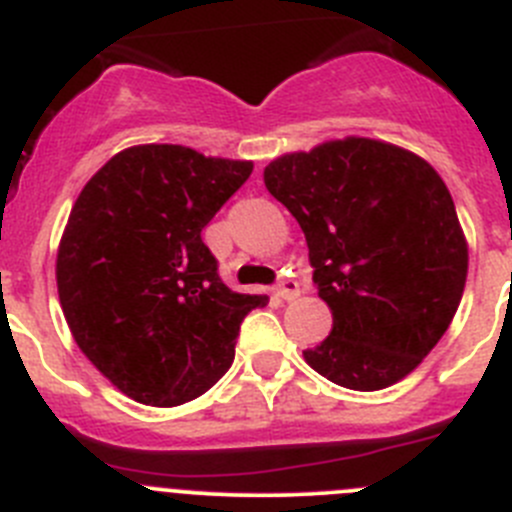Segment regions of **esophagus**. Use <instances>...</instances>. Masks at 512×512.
I'll use <instances>...</instances> for the list:
<instances>
[{"mask_svg":"<svg viewBox=\"0 0 512 512\" xmlns=\"http://www.w3.org/2000/svg\"><path fill=\"white\" fill-rule=\"evenodd\" d=\"M276 296H281L284 301H291L299 296V284L294 279H281V284L276 286Z\"/></svg>","mask_w":512,"mask_h":512,"instance_id":"1","label":"esophagus"}]
</instances>
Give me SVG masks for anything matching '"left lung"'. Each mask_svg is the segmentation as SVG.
<instances>
[{
  "mask_svg": "<svg viewBox=\"0 0 512 512\" xmlns=\"http://www.w3.org/2000/svg\"><path fill=\"white\" fill-rule=\"evenodd\" d=\"M264 183L299 221L334 319L306 364L357 392L415 372L467 279L465 233L440 173L412 150L349 135L279 155Z\"/></svg>",
  "mask_w": 512,
  "mask_h": 512,
  "instance_id": "left-lung-1",
  "label": "left lung"
}]
</instances>
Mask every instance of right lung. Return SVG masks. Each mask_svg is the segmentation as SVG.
Listing matches in <instances>:
<instances>
[{
    "instance_id": "right-lung-1",
    "label": "right lung",
    "mask_w": 512,
    "mask_h": 512,
    "mask_svg": "<svg viewBox=\"0 0 512 512\" xmlns=\"http://www.w3.org/2000/svg\"><path fill=\"white\" fill-rule=\"evenodd\" d=\"M251 160L186 145H133L85 183L57 248V294L77 347L150 407L201 397L231 367L238 326L264 294L218 276L201 231Z\"/></svg>"
}]
</instances>
